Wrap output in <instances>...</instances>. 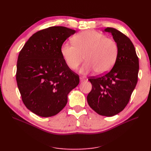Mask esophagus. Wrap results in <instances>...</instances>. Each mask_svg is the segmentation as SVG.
Listing matches in <instances>:
<instances>
[{
  "mask_svg": "<svg viewBox=\"0 0 151 151\" xmlns=\"http://www.w3.org/2000/svg\"><path fill=\"white\" fill-rule=\"evenodd\" d=\"M85 81H86V77H80V82H81V83H82V82H84Z\"/></svg>",
  "mask_w": 151,
  "mask_h": 151,
  "instance_id": "esophagus-1",
  "label": "esophagus"
}]
</instances>
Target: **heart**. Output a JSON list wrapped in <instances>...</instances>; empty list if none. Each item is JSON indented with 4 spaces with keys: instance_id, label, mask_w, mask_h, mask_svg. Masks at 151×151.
Returning <instances> with one entry per match:
<instances>
[{
    "instance_id": "heart-1",
    "label": "heart",
    "mask_w": 151,
    "mask_h": 151,
    "mask_svg": "<svg viewBox=\"0 0 151 151\" xmlns=\"http://www.w3.org/2000/svg\"><path fill=\"white\" fill-rule=\"evenodd\" d=\"M74 44L65 42L60 48V53L67 67L76 70L83 62H86L79 70L86 75L93 71L103 74L111 70L118 55L116 43L106 35L93 30H88L73 38Z\"/></svg>"
}]
</instances>
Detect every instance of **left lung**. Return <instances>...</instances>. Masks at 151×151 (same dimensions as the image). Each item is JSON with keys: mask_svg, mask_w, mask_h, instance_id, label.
I'll return each mask as SVG.
<instances>
[{"mask_svg": "<svg viewBox=\"0 0 151 151\" xmlns=\"http://www.w3.org/2000/svg\"><path fill=\"white\" fill-rule=\"evenodd\" d=\"M104 31L111 33L118 46V55L107 74L88 79L92 90L87 100L99 115L113 116L121 112L129 101L137 83L139 63L134 45L127 36L113 28Z\"/></svg>", "mask_w": 151, "mask_h": 151, "instance_id": "left-lung-1", "label": "left lung"}]
</instances>
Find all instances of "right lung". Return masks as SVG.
Returning a JSON list of instances; mask_svg holds the SVG:
<instances>
[{
    "label": "right lung",
    "mask_w": 151,
    "mask_h": 151,
    "mask_svg": "<svg viewBox=\"0 0 151 151\" xmlns=\"http://www.w3.org/2000/svg\"><path fill=\"white\" fill-rule=\"evenodd\" d=\"M76 31L53 26L32 35L19 52L16 81L26 107L42 117L57 115L79 77L67 67L60 53L63 42Z\"/></svg>",
    "instance_id": "obj_1"
}]
</instances>
